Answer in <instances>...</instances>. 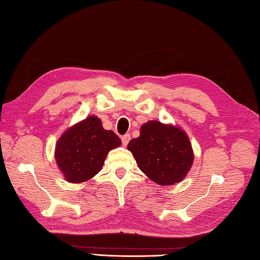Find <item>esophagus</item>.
Wrapping results in <instances>:
<instances>
[{"label":"esophagus","mask_w":260,"mask_h":260,"mask_svg":"<svg viewBox=\"0 0 260 260\" xmlns=\"http://www.w3.org/2000/svg\"><path fill=\"white\" fill-rule=\"evenodd\" d=\"M129 141H131V135L129 134H126V135H124L123 137H121V143H123L124 146H126L127 144H128Z\"/></svg>","instance_id":"obj_1"}]
</instances>
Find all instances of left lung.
Listing matches in <instances>:
<instances>
[{
	"instance_id": "8db88e82",
	"label": "left lung",
	"mask_w": 260,
	"mask_h": 260,
	"mask_svg": "<svg viewBox=\"0 0 260 260\" xmlns=\"http://www.w3.org/2000/svg\"><path fill=\"white\" fill-rule=\"evenodd\" d=\"M127 148L142 172L159 185L179 183L194 161L189 136L183 128L157 120L143 124L140 136L132 140Z\"/></svg>"
}]
</instances>
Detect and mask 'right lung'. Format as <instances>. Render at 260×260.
<instances>
[{
	"label": "right lung",
	"instance_id": "1",
	"mask_svg": "<svg viewBox=\"0 0 260 260\" xmlns=\"http://www.w3.org/2000/svg\"><path fill=\"white\" fill-rule=\"evenodd\" d=\"M120 144L119 137L91 115L63 132L56 143L54 158L66 181L82 183L103 169L109 151Z\"/></svg>",
	"mask_w": 260,
	"mask_h": 260
}]
</instances>
